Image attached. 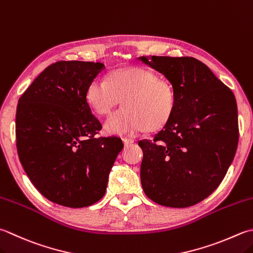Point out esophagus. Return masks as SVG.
Returning a JSON list of instances; mask_svg holds the SVG:
<instances>
[{
    "label": "esophagus",
    "instance_id": "1",
    "mask_svg": "<svg viewBox=\"0 0 253 253\" xmlns=\"http://www.w3.org/2000/svg\"><path fill=\"white\" fill-rule=\"evenodd\" d=\"M123 142L125 143V146H130L131 143H133V140L130 138H123Z\"/></svg>",
    "mask_w": 253,
    "mask_h": 253
}]
</instances>
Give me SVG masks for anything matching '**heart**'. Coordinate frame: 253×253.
Returning a JSON list of instances; mask_svg holds the SVG:
<instances>
[{
	"label": "heart",
	"instance_id": "obj_1",
	"mask_svg": "<svg viewBox=\"0 0 253 253\" xmlns=\"http://www.w3.org/2000/svg\"><path fill=\"white\" fill-rule=\"evenodd\" d=\"M85 97L100 115H107L123 100L122 110L107 118L104 128L113 135L157 130L169 121L175 105L171 84L147 69H116L108 79L98 77L88 84Z\"/></svg>",
	"mask_w": 253,
	"mask_h": 253
}]
</instances>
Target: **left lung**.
Segmentation results:
<instances>
[{
	"label": "left lung",
	"instance_id": "1",
	"mask_svg": "<svg viewBox=\"0 0 253 253\" xmlns=\"http://www.w3.org/2000/svg\"><path fill=\"white\" fill-rule=\"evenodd\" d=\"M162 73L175 93L174 110L153 139L138 142L145 194L183 209L209 197L224 179L239 139L234 93L193 57H140Z\"/></svg>",
	"mask_w": 253,
	"mask_h": 253
}]
</instances>
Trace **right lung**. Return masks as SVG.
Here are the masks:
<instances>
[{
	"mask_svg": "<svg viewBox=\"0 0 253 253\" xmlns=\"http://www.w3.org/2000/svg\"><path fill=\"white\" fill-rule=\"evenodd\" d=\"M104 69L101 62L52 63L18 100L19 161L34 186L56 204L81 209L100 201L124 148L118 137H95L102 125L85 92Z\"/></svg>",
	"mask_w": 253,
	"mask_h": 253,
	"instance_id": "add662e5",
	"label": "right lung"
}]
</instances>
